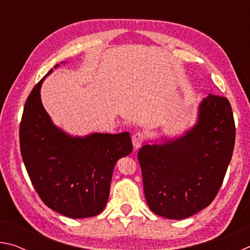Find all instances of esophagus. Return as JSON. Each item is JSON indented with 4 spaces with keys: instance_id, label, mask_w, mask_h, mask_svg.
I'll list each match as a JSON object with an SVG mask.
<instances>
[{
    "instance_id": "1",
    "label": "esophagus",
    "mask_w": 250,
    "mask_h": 250,
    "mask_svg": "<svg viewBox=\"0 0 250 250\" xmlns=\"http://www.w3.org/2000/svg\"><path fill=\"white\" fill-rule=\"evenodd\" d=\"M143 141H145V137H143L142 133L138 132V133H135V134L132 135V145H133L135 150L139 149V147L142 146Z\"/></svg>"
}]
</instances>
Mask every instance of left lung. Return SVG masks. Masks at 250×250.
<instances>
[{
    "label": "left lung",
    "instance_id": "left-lung-1",
    "mask_svg": "<svg viewBox=\"0 0 250 250\" xmlns=\"http://www.w3.org/2000/svg\"><path fill=\"white\" fill-rule=\"evenodd\" d=\"M235 134L229 101L209 95L198 104L192 126L143 146L138 159L150 209L168 219H183L208 206L229 166Z\"/></svg>",
    "mask_w": 250,
    "mask_h": 250
}]
</instances>
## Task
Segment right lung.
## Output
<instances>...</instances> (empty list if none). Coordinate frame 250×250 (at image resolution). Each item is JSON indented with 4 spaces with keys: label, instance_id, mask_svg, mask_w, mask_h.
Here are the masks:
<instances>
[{
    "label": "right lung",
    "instance_id": "add662e5",
    "mask_svg": "<svg viewBox=\"0 0 250 250\" xmlns=\"http://www.w3.org/2000/svg\"><path fill=\"white\" fill-rule=\"evenodd\" d=\"M52 73L33 88L25 103L21 153L45 205L70 218L96 216L107 204L117 161L132 152L130 132L73 135L57 126L41 99L42 84Z\"/></svg>",
    "mask_w": 250,
    "mask_h": 250
}]
</instances>
